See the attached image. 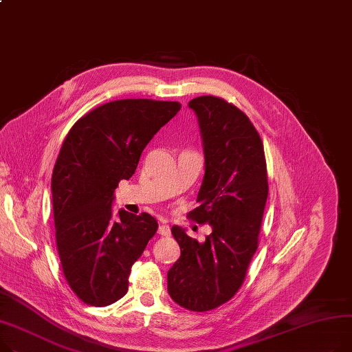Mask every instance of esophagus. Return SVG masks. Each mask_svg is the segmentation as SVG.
Segmentation results:
<instances>
[{"instance_id":"obj_1","label":"esophagus","mask_w":352,"mask_h":352,"mask_svg":"<svg viewBox=\"0 0 352 352\" xmlns=\"http://www.w3.org/2000/svg\"><path fill=\"white\" fill-rule=\"evenodd\" d=\"M158 233H160L161 236H170L171 229H170V226H168L167 223H161V225L158 226Z\"/></svg>"}]
</instances>
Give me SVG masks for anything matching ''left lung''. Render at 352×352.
Listing matches in <instances>:
<instances>
[{
    "label": "left lung",
    "mask_w": 352,
    "mask_h": 352,
    "mask_svg": "<svg viewBox=\"0 0 352 352\" xmlns=\"http://www.w3.org/2000/svg\"><path fill=\"white\" fill-rule=\"evenodd\" d=\"M188 106L198 117L205 157L198 206L190 218L209 223L212 233L199 243L173 226L181 256L167 280L181 307L209 311L243 283L257 249L269 184L263 143L243 111L215 96L195 98Z\"/></svg>",
    "instance_id": "obj_1"
}]
</instances>
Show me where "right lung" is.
<instances>
[{"label": "right lung", "instance_id": "obj_1", "mask_svg": "<svg viewBox=\"0 0 352 352\" xmlns=\"http://www.w3.org/2000/svg\"><path fill=\"white\" fill-rule=\"evenodd\" d=\"M178 102L114 100L89 111L67 133L52 173L55 236L63 274L89 306L103 307L129 290L131 266L155 235L157 221L119 210L114 190L129 179Z\"/></svg>", "mask_w": 352, "mask_h": 352}]
</instances>
